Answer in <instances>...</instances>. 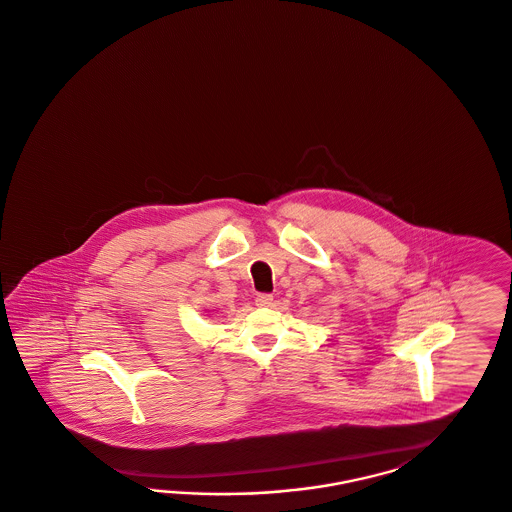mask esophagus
Listing matches in <instances>:
<instances>
[{
  "mask_svg": "<svg viewBox=\"0 0 512 512\" xmlns=\"http://www.w3.org/2000/svg\"><path fill=\"white\" fill-rule=\"evenodd\" d=\"M272 300H274V297L270 295V293H261V295H257V299H255V304L257 306H270L272 304Z\"/></svg>",
  "mask_w": 512,
  "mask_h": 512,
  "instance_id": "1",
  "label": "esophagus"
}]
</instances>
